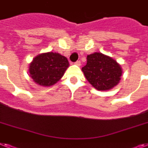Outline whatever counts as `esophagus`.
Listing matches in <instances>:
<instances>
[{"label": "esophagus", "instance_id": "34e87169", "mask_svg": "<svg viewBox=\"0 0 148 148\" xmlns=\"http://www.w3.org/2000/svg\"><path fill=\"white\" fill-rule=\"evenodd\" d=\"M75 64H76V65H77V66H80V64H81L80 61H77L76 62H75Z\"/></svg>", "mask_w": 148, "mask_h": 148}]
</instances>
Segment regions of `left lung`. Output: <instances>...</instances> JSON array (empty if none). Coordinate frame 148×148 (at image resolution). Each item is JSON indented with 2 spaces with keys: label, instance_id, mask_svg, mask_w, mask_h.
I'll use <instances>...</instances> for the list:
<instances>
[{
  "label": "left lung",
  "instance_id": "1",
  "mask_svg": "<svg viewBox=\"0 0 148 148\" xmlns=\"http://www.w3.org/2000/svg\"><path fill=\"white\" fill-rule=\"evenodd\" d=\"M82 71L90 84L98 90L110 89L118 84L122 75L120 64L100 53L87 56V63Z\"/></svg>",
  "mask_w": 148,
  "mask_h": 148
}]
</instances>
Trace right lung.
<instances>
[{"label": "right lung", "instance_id": "right-lung-1", "mask_svg": "<svg viewBox=\"0 0 148 148\" xmlns=\"http://www.w3.org/2000/svg\"><path fill=\"white\" fill-rule=\"evenodd\" d=\"M69 66L66 57L56 53H43L30 64V76L36 84L50 86L56 84Z\"/></svg>", "mask_w": 148, "mask_h": 148}]
</instances>
